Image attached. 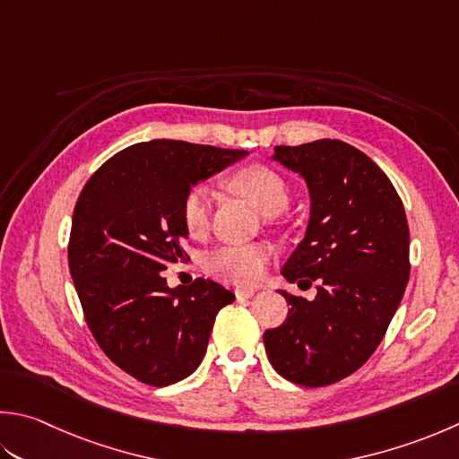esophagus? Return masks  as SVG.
Segmentation results:
<instances>
[{"label":"esophagus","mask_w":459,"mask_h":459,"mask_svg":"<svg viewBox=\"0 0 459 459\" xmlns=\"http://www.w3.org/2000/svg\"><path fill=\"white\" fill-rule=\"evenodd\" d=\"M256 294V289H237L235 290V296L238 300H245V299H253V296Z\"/></svg>","instance_id":"esophagus-1"}]
</instances>
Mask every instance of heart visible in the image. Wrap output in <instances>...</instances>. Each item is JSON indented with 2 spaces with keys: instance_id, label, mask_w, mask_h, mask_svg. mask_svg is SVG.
Instances as JSON below:
<instances>
[{
  "instance_id": "obj_1",
  "label": "heart",
  "mask_w": 459,
  "mask_h": 459,
  "mask_svg": "<svg viewBox=\"0 0 459 459\" xmlns=\"http://www.w3.org/2000/svg\"><path fill=\"white\" fill-rule=\"evenodd\" d=\"M232 191L258 209L263 214L282 212L290 201V191L284 178L264 165H250L230 177ZM183 227L191 237H201L211 221L209 186L188 188L181 203ZM273 258V248L264 242L221 247L206 256V273L232 284L250 286L263 281L266 266Z\"/></svg>"
}]
</instances>
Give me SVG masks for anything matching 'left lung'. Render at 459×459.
<instances>
[{
  "label": "left lung",
  "instance_id": "1",
  "mask_svg": "<svg viewBox=\"0 0 459 459\" xmlns=\"http://www.w3.org/2000/svg\"><path fill=\"white\" fill-rule=\"evenodd\" d=\"M273 159L310 193L307 235L282 276L318 281V294L282 290L289 316L264 332V348L282 378L320 388L356 372L382 342L410 278L408 219L384 170L344 141L281 145Z\"/></svg>",
  "mask_w": 459,
  "mask_h": 459
}]
</instances>
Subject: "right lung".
Returning <instances> with one entry per match:
<instances>
[{"label": "right lung", "mask_w": 459, "mask_h": 459, "mask_svg": "<svg viewBox=\"0 0 459 459\" xmlns=\"http://www.w3.org/2000/svg\"><path fill=\"white\" fill-rule=\"evenodd\" d=\"M247 155L170 139L137 143L99 167L79 195L67 255L81 308L107 358L143 384L160 388L193 374L217 312L235 300L204 278L169 289L163 271L188 258V188Z\"/></svg>", "instance_id": "add662e5"}]
</instances>
